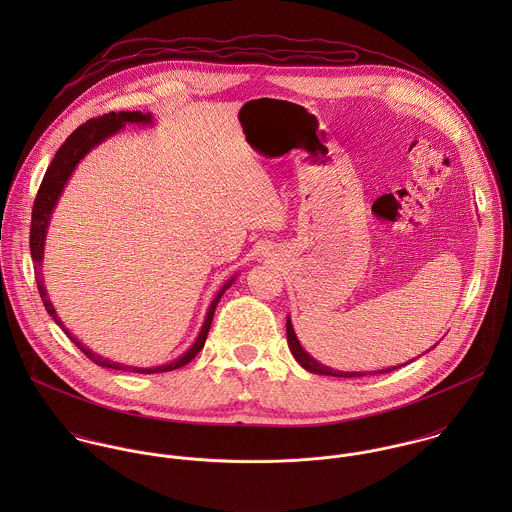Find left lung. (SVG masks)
<instances>
[{
	"label": "left lung",
	"mask_w": 512,
	"mask_h": 512,
	"mask_svg": "<svg viewBox=\"0 0 512 512\" xmlns=\"http://www.w3.org/2000/svg\"><path fill=\"white\" fill-rule=\"evenodd\" d=\"M286 331H288V345H290V351H292L295 361H297L299 365L303 366L305 370L313 372V374L341 376V378H357V376H366V374H386V372H392V370H396V368L404 366H392V368H382V370H374V372H343V370H335V368H331V366H325L321 365V363H317L309 353H305V351H303V347H301V343L297 341V335H295V331H293L290 315H288V321H286ZM434 347H436V345H434ZM434 347H432V349H434ZM412 361H414V359H412ZM412 361H410V363H412ZM406 365H408V363H406Z\"/></svg>",
	"instance_id": "8db88e82"
}]
</instances>
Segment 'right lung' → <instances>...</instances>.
<instances>
[{
  "label": "right lung",
  "instance_id": "obj_1",
  "mask_svg": "<svg viewBox=\"0 0 512 512\" xmlns=\"http://www.w3.org/2000/svg\"><path fill=\"white\" fill-rule=\"evenodd\" d=\"M151 114H142V112H110V114H104L100 118H92L88 120L86 124L78 126L74 130L73 134L67 138V142L63 146L59 147V151L55 153L43 181H41V187L37 191V197H35V203H33V213H31V236H29V246H31V258L35 262V278H37V290L39 295L43 299V305L47 309V313L55 319L57 325L63 327V331L67 333V337L73 341L74 345L94 363V365L104 366V368H114V370H128V372H140V374H153V372H167V370H175V368H181V366L191 363L199 353L201 349L205 347V341H207V335H209V329H211V323H213V315H215V309H217V303H219L222 293L226 292L232 282L236 280V276H232L222 288L220 292L215 295L209 311H207V317H205V323L201 327V333L197 337V341L193 343V347L181 355L179 359L171 361L169 365L153 366V368H142V366H130L120 365V363H114L110 359H104L96 353H92L88 347H84L80 341H76V337H73V333H69V329L63 325V321L57 317V311L51 303V299L47 297V290L43 286V278H41V262H43V250H45V236H47V228H49V220L53 215V209L69 181V177L73 175L74 167L78 165V161L94 147L98 146L100 142H104L106 138L114 136L116 132H120L126 124H151Z\"/></svg>",
  "mask_w": 512,
  "mask_h": 512
}]
</instances>
